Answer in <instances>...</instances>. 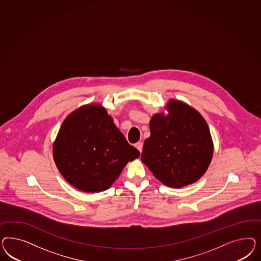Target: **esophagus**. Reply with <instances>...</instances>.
Returning <instances> with one entry per match:
<instances>
[{
  "label": "esophagus",
  "mask_w": 261,
  "mask_h": 261,
  "mask_svg": "<svg viewBox=\"0 0 261 261\" xmlns=\"http://www.w3.org/2000/svg\"><path fill=\"white\" fill-rule=\"evenodd\" d=\"M135 147L138 149V150L140 151L141 153H142V142H137L136 144H135Z\"/></svg>",
  "instance_id": "1"
}]
</instances>
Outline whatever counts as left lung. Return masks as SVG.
I'll return each mask as SVG.
<instances>
[{
    "label": "left lung",
    "mask_w": 261,
    "mask_h": 261,
    "mask_svg": "<svg viewBox=\"0 0 261 261\" xmlns=\"http://www.w3.org/2000/svg\"><path fill=\"white\" fill-rule=\"evenodd\" d=\"M167 115L159 113L149 122L142 162L164 185L180 189L198 181L214 156V142L203 116L187 103L169 99Z\"/></svg>",
    "instance_id": "left-lung-1"
}]
</instances>
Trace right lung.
Listing matches in <instances>:
<instances>
[{
  "label": "right lung",
  "mask_w": 261,
  "mask_h": 261,
  "mask_svg": "<svg viewBox=\"0 0 261 261\" xmlns=\"http://www.w3.org/2000/svg\"><path fill=\"white\" fill-rule=\"evenodd\" d=\"M53 156L71 186L97 193L108 190L140 152L127 142L106 109L93 103L68 115L54 142Z\"/></svg>",
  "instance_id": "1"
}]
</instances>
